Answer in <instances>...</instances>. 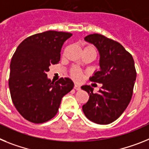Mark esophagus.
Returning a JSON list of instances; mask_svg holds the SVG:
<instances>
[{
    "label": "esophagus",
    "instance_id": "esophagus-1",
    "mask_svg": "<svg viewBox=\"0 0 149 149\" xmlns=\"http://www.w3.org/2000/svg\"><path fill=\"white\" fill-rule=\"evenodd\" d=\"M74 89L76 91H79L80 89H81V88H80V86L79 85H77V84H75L74 85Z\"/></svg>",
    "mask_w": 149,
    "mask_h": 149
}]
</instances>
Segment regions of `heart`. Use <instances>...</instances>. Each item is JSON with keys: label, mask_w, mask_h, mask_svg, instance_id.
I'll return each mask as SVG.
<instances>
[{"label": "heart", "mask_w": 149, "mask_h": 149, "mask_svg": "<svg viewBox=\"0 0 149 149\" xmlns=\"http://www.w3.org/2000/svg\"><path fill=\"white\" fill-rule=\"evenodd\" d=\"M86 48L92 49L94 50V49L92 46H89ZM94 51H95V50H94ZM70 74L71 76H72L73 79H74L75 80H79L82 78V72H81V70H80L79 68H77V67H73V68H72V70H71L70 71Z\"/></svg>", "instance_id": "1"}]
</instances>
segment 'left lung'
<instances>
[{
    "instance_id": "obj_1",
    "label": "left lung",
    "mask_w": 149,
    "mask_h": 149,
    "mask_svg": "<svg viewBox=\"0 0 149 149\" xmlns=\"http://www.w3.org/2000/svg\"><path fill=\"white\" fill-rule=\"evenodd\" d=\"M100 55L99 70H95L91 81L102 83L97 93H93L90 85H82L89 100L82 106L85 116L99 125H108L116 121L128 106L136 77L132 55L119 42L94 33L85 37Z\"/></svg>"
}]
</instances>
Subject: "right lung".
Listing matches in <instances>:
<instances>
[{"mask_svg":"<svg viewBox=\"0 0 149 149\" xmlns=\"http://www.w3.org/2000/svg\"><path fill=\"white\" fill-rule=\"evenodd\" d=\"M72 36L48 31L28 37L19 45L10 63L9 88L13 103L23 118L41 124L52 119L62 97L73 89L69 78L54 82L47 77L52 64L60 61L64 42Z\"/></svg>","mask_w":149,"mask_h":149,"instance_id":"obj_1","label":"right lung"}]
</instances>
